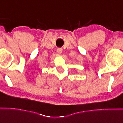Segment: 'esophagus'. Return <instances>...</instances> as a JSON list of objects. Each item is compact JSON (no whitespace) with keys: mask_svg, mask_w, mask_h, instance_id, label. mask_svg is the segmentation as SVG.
Returning <instances> with one entry per match:
<instances>
[{"mask_svg":"<svg viewBox=\"0 0 123 123\" xmlns=\"http://www.w3.org/2000/svg\"><path fill=\"white\" fill-rule=\"evenodd\" d=\"M62 51H63L62 49H61V48H58V49H57V52L59 54H62Z\"/></svg>","mask_w":123,"mask_h":123,"instance_id":"esophagus-1","label":"esophagus"}]
</instances>
